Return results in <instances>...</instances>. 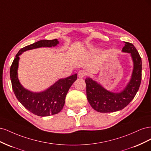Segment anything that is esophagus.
I'll return each mask as SVG.
<instances>
[{"label":"esophagus","instance_id":"esophagus-1","mask_svg":"<svg viewBox=\"0 0 151 151\" xmlns=\"http://www.w3.org/2000/svg\"><path fill=\"white\" fill-rule=\"evenodd\" d=\"M86 72L83 70H81L78 72V77L79 78H84V77L86 76Z\"/></svg>","mask_w":151,"mask_h":151}]
</instances>
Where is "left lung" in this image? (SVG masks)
<instances>
[{
  "label": "left lung",
  "mask_w": 151,
  "mask_h": 151,
  "mask_svg": "<svg viewBox=\"0 0 151 151\" xmlns=\"http://www.w3.org/2000/svg\"><path fill=\"white\" fill-rule=\"evenodd\" d=\"M122 52L130 54L133 61V71L125 88L119 93L105 89L90 77L85 79L88 101L94 110L100 113H111L121 110L133 99L139 89L142 79V60L133 44L125 42Z\"/></svg>",
  "instance_id": "8db88e82"
}]
</instances>
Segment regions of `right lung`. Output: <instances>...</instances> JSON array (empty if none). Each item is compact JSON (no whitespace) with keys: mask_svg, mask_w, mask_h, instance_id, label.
I'll return each instance as SVG.
<instances>
[{"mask_svg":"<svg viewBox=\"0 0 151 151\" xmlns=\"http://www.w3.org/2000/svg\"><path fill=\"white\" fill-rule=\"evenodd\" d=\"M58 43L57 39L43 40L21 48L16 54L10 68L12 88L16 98L28 111L40 116L55 115L62 110L64 106L68 91L76 81L77 74H75L66 78L59 79L42 92H33L25 89L18 79L19 55L28 50L41 47H54Z\"/></svg>","mask_w":151,"mask_h":151,"instance_id":"add662e5","label":"right lung"}]
</instances>
